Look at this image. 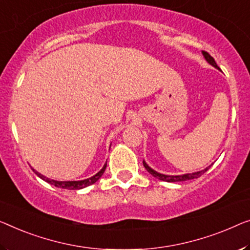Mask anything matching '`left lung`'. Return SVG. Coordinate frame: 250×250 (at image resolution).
<instances>
[{"label": "left lung", "instance_id": "1", "mask_svg": "<svg viewBox=\"0 0 250 250\" xmlns=\"http://www.w3.org/2000/svg\"><path fill=\"white\" fill-rule=\"evenodd\" d=\"M202 54H203V56H204V58L207 59V61L210 62V64L212 65V66H214L215 68H218L219 69V66L217 65V62H215V61H214V58L212 57V56L208 54V53H207V51H202ZM143 164H144V166H145V168H146L149 173H150L152 176L154 177H156V178H158V180H161V181H165V182H170V183H173V182H183V181H188V180H193V178H197V177H200L201 175H203L204 173L207 172V170L208 169V168H206V169H203V170H200V172H196V173H192V174H185V175H176V176H170V175H164V174H159V173H157V172H155L154 169H151L150 167H149L146 163L145 162H143Z\"/></svg>", "mask_w": 250, "mask_h": 250}]
</instances>
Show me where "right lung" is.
<instances>
[{
	"label": "right lung",
	"instance_id": "right-lung-1",
	"mask_svg": "<svg viewBox=\"0 0 250 250\" xmlns=\"http://www.w3.org/2000/svg\"><path fill=\"white\" fill-rule=\"evenodd\" d=\"M105 168H106V164L103 166V168L100 170L98 174H95L94 176H92L91 178H87V180H83V181H70V182H59V181L49 180V178L44 177L43 175H42V174L38 173V172H36L35 169H33V172H35L37 175H38L40 178H42L43 181L48 182V183H50L51 185H55L56 188H66V189H81V188H86V186H88V185L94 184L95 182L98 181L99 178L102 176L103 173H104V170H105Z\"/></svg>",
	"mask_w": 250,
	"mask_h": 250
}]
</instances>
